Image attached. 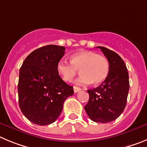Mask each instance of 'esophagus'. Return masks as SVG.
<instances>
[{
    "instance_id": "obj_1",
    "label": "esophagus",
    "mask_w": 147,
    "mask_h": 147,
    "mask_svg": "<svg viewBox=\"0 0 147 147\" xmlns=\"http://www.w3.org/2000/svg\"><path fill=\"white\" fill-rule=\"evenodd\" d=\"M74 92L75 93H77V92H80V90H81V88H79V87H77V86H74Z\"/></svg>"
}]
</instances>
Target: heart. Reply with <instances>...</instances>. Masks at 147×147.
<instances>
[{"instance_id": "b5f03b06", "label": "heart", "mask_w": 147, "mask_h": 147, "mask_svg": "<svg viewBox=\"0 0 147 147\" xmlns=\"http://www.w3.org/2000/svg\"><path fill=\"white\" fill-rule=\"evenodd\" d=\"M56 70L66 82L72 81L80 71L81 75L77 79V84L86 85L92 83L94 85H99L108 77L109 62L104 55L83 51L73 54L70 63L65 60L59 61Z\"/></svg>"}]
</instances>
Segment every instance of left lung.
Instances as JSON below:
<instances>
[{"label":"left lung","instance_id":"8db88e82","mask_svg":"<svg viewBox=\"0 0 147 147\" xmlns=\"http://www.w3.org/2000/svg\"><path fill=\"white\" fill-rule=\"evenodd\" d=\"M109 62V73L101 85L88 90L89 100L84 108L92 121L107 123L124 111L129 88V75L125 62L117 53L105 47H97Z\"/></svg>","mask_w":147,"mask_h":147}]
</instances>
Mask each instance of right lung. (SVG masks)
Wrapping results in <instances>:
<instances>
[{
    "label": "right lung",
    "instance_id": "1",
    "mask_svg": "<svg viewBox=\"0 0 147 147\" xmlns=\"http://www.w3.org/2000/svg\"><path fill=\"white\" fill-rule=\"evenodd\" d=\"M65 47L50 45L29 54L20 67L18 98L21 111L31 122L47 125L54 122L66 99L74 94L73 87L59 76L56 65Z\"/></svg>",
    "mask_w": 147,
    "mask_h": 147
}]
</instances>
